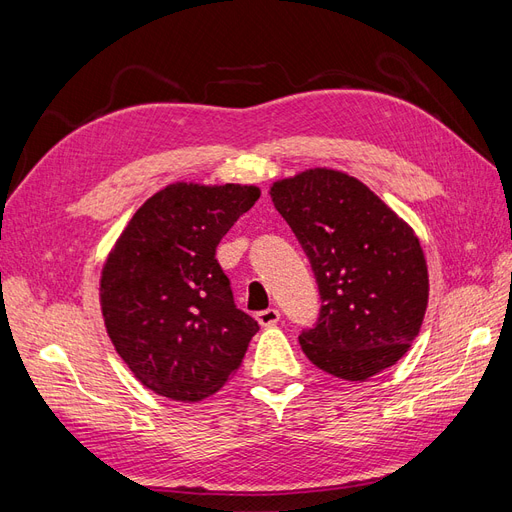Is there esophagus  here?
I'll list each match as a JSON object with an SVG mask.
<instances>
[{"label":"esophagus","instance_id":"34e87169","mask_svg":"<svg viewBox=\"0 0 512 512\" xmlns=\"http://www.w3.org/2000/svg\"><path fill=\"white\" fill-rule=\"evenodd\" d=\"M256 320L262 324V327H271V324L280 320V309H277V307L262 309V312L256 314Z\"/></svg>","mask_w":512,"mask_h":512}]
</instances>
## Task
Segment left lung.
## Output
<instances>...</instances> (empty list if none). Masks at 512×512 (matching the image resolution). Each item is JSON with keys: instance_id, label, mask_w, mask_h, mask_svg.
<instances>
[{"instance_id": "8db88e82", "label": "left lung", "mask_w": 512, "mask_h": 512, "mask_svg": "<svg viewBox=\"0 0 512 512\" xmlns=\"http://www.w3.org/2000/svg\"><path fill=\"white\" fill-rule=\"evenodd\" d=\"M271 196L318 284V320L299 337L307 359L352 382L395 365L421 331L429 297L412 228L339 170H305L277 181Z\"/></svg>"}]
</instances>
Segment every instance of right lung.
I'll list each match as a JSON object with an SVG mask.
<instances>
[{
  "mask_svg": "<svg viewBox=\"0 0 512 512\" xmlns=\"http://www.w3.org/2000/svg\"><path fill=\"white\" fill-rule=\"evenodd\" d=\"M258 198L254 185H168L132 215L108 256L106 331L153 393L200 401L239 369L260 327L235 305L215 247Z\"/></svg>",
  "mask_w": 512,
  "mask_h": 512,
  "instance_id": "1",
  "label": "right lung"
}]
</instances>
